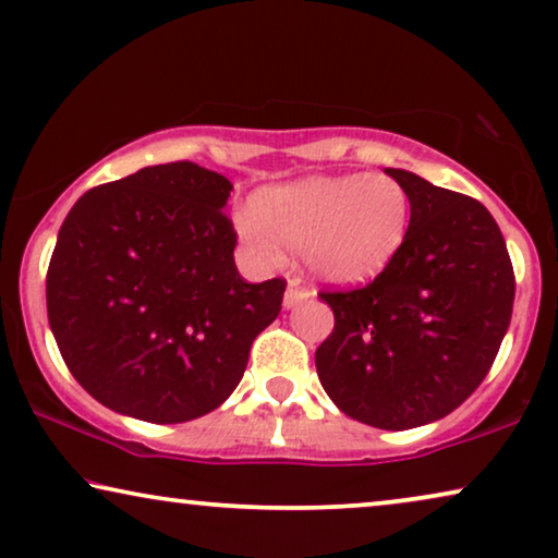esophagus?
I'll return each instance as SVG.
<instances>
[{"label":"esophagus","instance_id":"esophagus-1","mask_svg":"<svg viewBox=\"0 0 558 558\" xmlns=\"http://www.w3.org/2000/svg\"><path fill=\"white\" fill-rule=\"evenodd\" d=\"M308 295H311L308 290L301 288V278H290L286 295H282V305H286V308H293V305L305 301V298H308Z\"/></svg>","mask_w":558,"mask_h":558}]
</instances>
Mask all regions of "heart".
Wrapping results in <instances>:
<instances>
[{"label":"heart","instance_id":"1","mask_svg":"<svg viewBox=\"0 0 558 558\" xmlns=\"http://www.w3.org/2000/svg\"><path fill=\"white\" fill-rule=\"evenodd\" d=\"M412 199L389 174L311 177L255 194V209L234 211V230L257 260L276 265L282 247L328 286L381 276L402 250Z\"/></svg>","mask_w":558,"mask_h":558}]
</instances>
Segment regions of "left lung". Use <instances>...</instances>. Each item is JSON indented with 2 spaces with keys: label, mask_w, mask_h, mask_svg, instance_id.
Returning <instances> with one entry per match:
<instances>
[{
  "label": "left lung",
  "mask_w": 558,
  "mask_h": 558,
  "mask_svg": "<svg viewBox=\"0 0 558 558\" xmlns=\"http://www.w3.org/2000/svg\"><path fill=\"white\" fill-rule=\"evenodd\" d=\"M412 199L399 255L366 288L320 293L336 326L316 351L326 395L351 420L412 429L481 387L511 326L515 278L477 199L387 169Z\"/></svg>",
  "instance_id": "8db88e82"
}]
</instances>
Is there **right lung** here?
<instances>
[{"label":"right lung","mask_w":558,"mask_h":558,"mask_svg":"<svg viewBox=\"0 0 558 558\" xmlns=\"http://www.w3.org/2000/svg\"><path fill=\"white\" fill-rule=\"evenodd\" d=\"M230 179L192 161L85 192L47 268V318L70 374L108 410L177 425L217 410L278 318L286 280L245 282Z\"/></svg>","instance_id":"add662e5"}]
</instances>
